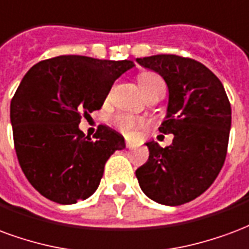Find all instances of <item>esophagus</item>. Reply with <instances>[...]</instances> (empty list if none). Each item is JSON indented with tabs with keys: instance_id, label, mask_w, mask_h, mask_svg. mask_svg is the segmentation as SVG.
Instances as JSON below:
<instances>
[{
	"instance_id": "obj_1",
	"label": "esophagus",
	"mask_w": 249,
	"mask_h": 249,
	"mask_svg": "<svg viewBox=\"0 0 249 249\" xmlns=\"http://www.w3.org/2000/svg\"><path fill=\"white\" fill-rule=\"evenodd\" d=\"M132 147H134V143L126 142V148H132Z\"/></svg>"
}]
</instances>
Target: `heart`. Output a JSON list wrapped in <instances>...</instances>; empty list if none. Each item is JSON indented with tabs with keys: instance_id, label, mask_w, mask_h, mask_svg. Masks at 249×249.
Here are the masks:
<instances>
[{
	"instance_id": "1",
	"label": "heart",
	"mask_w": 249,
	"mask_h": 249,
	"mask_svg": "<svg viewBox=\"0 0 249 249\" xmlns=\"http://www.w3.org/2000/svg\"><path fill=\"white\" fill-rule=\"evenodd\" d=\"M163 79L157 74H142L139 77V85L142 87V90L144 94L152 90L154 87H157L158 85H162ZM112 123L115 124L118 130L121 132H123L127 137H132L135 132L142 128V127L146 126V121L142 119V118L132 117L130 114H126V112H121V114H117L112 118Z\"/></svg>"
}]
</instances>
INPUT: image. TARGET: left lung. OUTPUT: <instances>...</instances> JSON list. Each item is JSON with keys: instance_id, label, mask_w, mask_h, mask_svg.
<instances>
[{"instance_id": "8db88e82", "label": "left lung", "mask_w": 249, "mask_h": 249, "mask_svg": "<svg viewBox=\"0 0 249 249\" xmlns=\"http://www.w3.org/2000/svg\"><path fill=\"white\" fill-rule=\"evenodd\" d=\"M162 75L168 87L166 121L159 131L172 144L146 143L150 157L135 171L147 196L180 206L201 195L224 164L231 128V105L220 79L203 63L174 54L137 58Z\"/></svg>"}]
</instances>
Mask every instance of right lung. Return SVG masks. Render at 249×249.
Listing matches in <instances>:
<instances>
[{
	"label": "right lung",
	"mask_w": 249,
	"mask_h": 249,
	"mask_svg": "<svg viewBox=\"0 0 249 249\" xmlns=\"http://www.w3.org/2000/svg\"><path fill=\"white\" fill-rule=\"evenodd\" d=\"M132 61L59 55L29 70L10 102L18 162L49 200L74 204L95 192L107 159L124 139L99 126L94 139L79 130L81 118L102 107L111 86Z\"/></svg>",
	"instance_id": "obj_1"
}]
</instances>
